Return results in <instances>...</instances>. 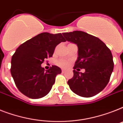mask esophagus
<instances>
[{"instance_id": "esophagus-1", "label": "esophagus", "mask_w": 123, "mask_h": 123, "mask_svg": "<svg viewBox=\"0 0 123 123\" xmlns=\"http://www.w3.org/2000/svg\"><path fill=\"white\" fill-rule=\"evenodd\" d=\"M65 72H66V70H65V69H62V73H65Z\"/></svg>"}]
</instances>
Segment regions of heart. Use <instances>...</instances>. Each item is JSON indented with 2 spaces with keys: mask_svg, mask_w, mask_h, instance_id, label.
<instances>
[{
  "mask_svg": "<svg viewBox=\"0 0 123 123\" xmlns=\"http://www.w3.org/2000/svg\"><path fill=\"white\" fill-rule=\"evenodd\" d=\"M57 64L60 66L62 67H67L69 65V62L65 60H59L57 61Z\"/></svg>",
  "mask_w": 123,
  "mask_h": 123,
  "instance_id": "1",
  "label": "heart"
}]
</instances>
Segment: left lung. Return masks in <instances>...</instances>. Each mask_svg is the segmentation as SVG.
Segmentation results:
<instances>
[{"label":"left lung","mask_w":123,"mask_h":123,"mask_svg":"<svg viewBox=\"0 0 123 123\" xmlns=\"http://www.w3.org/2000/svg\"><path fill=\"white\" fill-rule=\"evenodd\" d=\"M62 35L67 41L75 43L78 47V57L73 67L74 75L68 81L70 89L83 97L98 94L106 86L113 71L111 50L98 38L81 31ZM78 68H85L86 72H78L80 69Z\"/></svg>","instance_id":"8db88e82"}]
</instances>
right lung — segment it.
I'll use <instances>...</instances> for the list:
<instances>
[{"mask_svg":"<svg viewBox=\"0 0 123 123\" xmlns=\"http://www.w3.org/2000/svg\"><path fill=\"white\" fill-rule=\"evenodd\" d=\"M62 42L66 40L61 33H42L17 49L12 57L11 73L23 94L37 99L49 93L61 69L52 66L45 70L41 64L45 59L52 57L56 46Z\"/></svg>","mask_w":123,"mask_h":123,"instance_id":"add662e5","label":"right lung"}]
</instances>
